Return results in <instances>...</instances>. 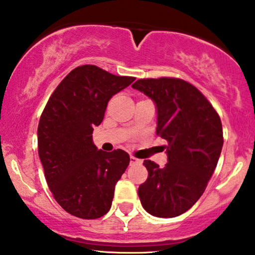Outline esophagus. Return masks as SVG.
Instances as JSON below:
<instances>
[{"instance_id":"esophagus-1","label":"esophagus","mask_w":255,"mask_h":255,"mask_svg":"<svg viewBox=\"0 0 255 255\" xmlns=\"http://www.w3.org/2000/svg\"><path fill=\"white\" fill-rule=\"evenodd\" d=\"M141 162H142L141 159L134 157V156H130V164H137V163H141Z\"/></svg>"}]
</instances>
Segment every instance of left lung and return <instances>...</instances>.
Listing matches in <instances>:
<instances>
[{
    "instance_id": "obj_1",
    "label": "left lung",
    "mask_w": 255,
    "mask_h": 255,
    "mask_svg": "<svg viewBox=\"0 0 255 255\" xmlns=\"http://www.w3.org/2000/svg\"><path fill=\"white\" fill-rule=\"evenodd\" d=\"M131 87L154 101L156 134L168 142L164 167L144 159L148 178L137 190L141 204L151 216L177 217L201 198L215 171L224 143L222 121L208 99L188 81L140 79Z\"/></svg>"
}]
</instances>
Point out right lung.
<instances>
[{
    "label": "right lung",
    "mask_w": 255,
    "mask_h": 255,
    "mask_svg": "<svg viewBox=\"0 0 255 255\" xmlns=\"http://www.w3.org/2000/svg\"><path fill=\"white\" fill-rule=\"evenodd\" d=\"M96 65L71 71L50 97L38 124V155L47 185L57 203L83 219L110 211L115 184L129 164L118 149L99 150L93 127L104 120L108 101L133 83Z\"/></svg>",
    "instance_id": "add662e5"
}]
</instances>
